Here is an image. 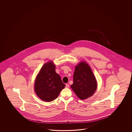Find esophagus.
I'll use <instances>...</instances> for the list:
<instances>
[{
    "instance_id": "esophagus-1",
    "label": "esophagus",
    "mask_w": 132,
    "mask_h": 132,
    "mask_svg": "<svg viewBox=\"0 0 132 132\" xmlns=\"http://www.w3.org/2000/svg\"><path fill=\"white\" fill-rule=\"evenodd\" d=\"M66 88H69V84H66V87H65Z\"/></svg>"
}]
</instances>
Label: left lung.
I'll use <instances>...</instances> for the list:
<instances>
[{
  "label": "left lung",
  "instance_id": "obj_1",
  "mask_svg": "<svg viewBox=\"0 0 132 132\" xmlns=\"http://www.w3.org/2000/svg\"><path fill=\"white\" fill-rule=\"evenodd\" d=\"M72 90L81 100H85L94 94L97 88V81L89 65L82 61L77 64L73 76Z\"/></svg>",
  "mask_w": 132,
  "mask_h": 132
}]
</instances>
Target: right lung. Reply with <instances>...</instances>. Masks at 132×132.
<instances>
[{
	"label": "right lung",
	"mask_w": 132,
	"mask_h": 132,
	"mask_svg": "<svg viewBox=\"0 0 132 132\" xmlns=\"http://www.w3.org/2000/svg\"><path fill=\"white\" fill-rule=\"evenodd\" d=\"M56 65L49 61L40 69L34 82V89L40 99L50 102L56 99L65 88L60 76L55 71Z\"/></svg>",
	"instance_id": "1"
}]
</instances>
